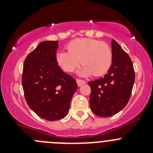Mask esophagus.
<instances>
[{
	"label": "esophagus",
	"instance_id": "1",
	"mask_svg": "<svg viewBox=\"0 0 153 153\" xmlns=\"http://www.w3.org/2000/svg\"><path fill=\"white\" fill-rule=\"evenodd\" d=\"M76 83H77L78 86H82V85L85 84V83H86V81L81 79H76Z\"/></svg>",
	"mask_w": 153,
	"mask_h": 153
}]
</instances>
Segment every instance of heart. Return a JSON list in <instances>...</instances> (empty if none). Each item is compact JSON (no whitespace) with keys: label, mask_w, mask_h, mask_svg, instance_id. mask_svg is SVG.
<instances>
[{"label":"heart","mask_w":153,"mask_h":153,"mask_svg":"<svg viewBox=\"0 0 153 153\" xmlns=\"http://www.w3.org/2000/svg\"><path fill=\"white\" fill-rule=\"evenodd\" d=\"M68 51H61L56 54V61L67 73L74 72L81 63L79 74L100 76L109 70L113 62V53L106 43L95 39H76L67 45Z\"/></svg>","instance_id":"obj_1"}]
</instances>
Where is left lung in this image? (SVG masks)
Wrapping results in <instances>:
<instances>
[{"instance_id":"left-lung-1","label":"left lung","mask_w":153,"mask_h":153,"mask_svg":"<svg viewBox=\"0 0 153 153\" xmlns=\"http://www.w3.org/2000/svg\"><path fill=\"white\" fill-rule=\"evenodd\" d=\"M113 63L104 77L90 81V109L100 117L119 113L128 103L135 81L130 57L116 40H112Z\"/></svg>"}]
</instances>
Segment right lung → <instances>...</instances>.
<instances>
[{"mask_svg": "<svg viewBox=\"0 0 153 153\" xmlns=\"http://www.w3.org/2000/svg\"><path fill=\"white\" fill-rule=\"evenodd\" d=\"M58 41H43L27 56L23 66L24 97L36 115L49 121L67 115L77 89L76 79L58 66Z\"/></svg>", "mask_w": 153, "mask_h": 153, "instance_id": "1", "label": "right lung"}]
</instances>
